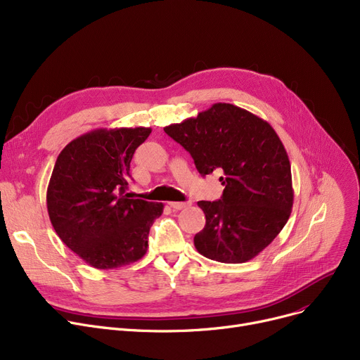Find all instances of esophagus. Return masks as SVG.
Listing matches in <instances>:
<instances>
[{"label":"esophagus","mask_w":360,"mask_h":360,"mask_svg":"<svg viewBox=\"0 0 360 360\" xmlns=\"http://www.w3.org/2000/svg\"><path fill=\"white\" fill-rule=\"evenodd\" d=\"M169 206L174 210H182L185 207L190 206V202H182V201H170Z\"/></svg>","instance_id":"34e87169"}]
</instances>
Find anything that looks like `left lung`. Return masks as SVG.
<instances>
[{
    "label": "left lung",
    "mask_w": 360,
    "mask_h": 360,
    "mask_svg": "<svg viewBox=\"0 0 360 360\" xmlns=\"http://www.w3.org/2000/svg\"><path fill=\"white\" fill-rule=\"evenodd\" d=\"M165 132L194 159L201 176L224 172L221 200L198 201L206 225L194 237L197 252L222 263H244L266 248L292 207L291 166L271 124L228 103Z\"/></svg>",
    "instance_id": "1"
}]
</instances>
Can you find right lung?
I'll return each instance as SVG.
<instances>
[{
  "label": "right lung",
  "instance_id": "add662e5",
  "mask_svg": "<svg viewBox=\"0 0 360 360\" xmlns=\"http://www.w3.org/2000/svg\"><path fill=\"white\" fill-rule=\"evenodd\" d=\"M151 128L96 129L70 141L56 160L46 190L50 221L89 266L113 269L147 253L148 232L163 202L127 194L131 160Z\"/></svg>",
  "mask_w": 360,
  "mask_h": 360
}]
</instances>
